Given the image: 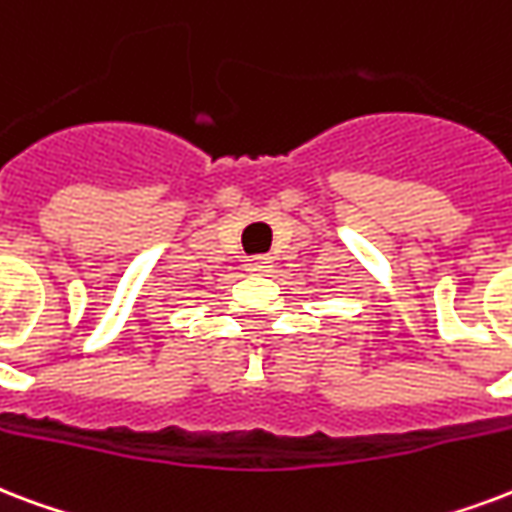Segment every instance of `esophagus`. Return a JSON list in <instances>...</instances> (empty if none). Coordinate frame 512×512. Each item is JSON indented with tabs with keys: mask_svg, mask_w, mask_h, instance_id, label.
<instances>
[{
	"mask_svg": "<svg viewBox=\"0 0 512 512\" xmlns=\"http://www.w3.org/2000/svg\"><path fill=\"white\" fill-rule=\"evenodd\" d=\"M244 268H247L249 273H271L273 271V260L271 257H255V260H247L244 263Z\"/></svg>",
	"mask_w": 512,
	"mask_h": 512,
	"instance_id": "34e87169",
	"label": "esophagus"
}]
</instances>
